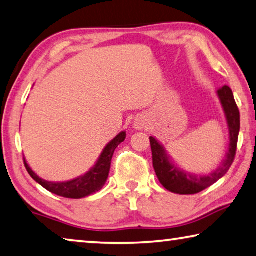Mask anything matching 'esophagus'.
Instances as JSON below:
<instances>
[{"label":"esophagus","instance_id":"obj_1","mask_svg":"<svg viewBox=\"0 0 256 256\" xmlns=\"http://www.w3.org/2000/svg\"><path fill=\"white\" fill-rule=\"evenodd\" d=\"M146 128V120L142 117H136L133 122V128L138 130V131H140V130H144Z\"/></svg>","mask_w":256,"mask_h":256}]
</instances>
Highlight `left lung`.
Segmentation results:
<instances>
[{
    "instance_id": "8db88e82",
    "label": "left lung",
    "mask_w": 256,
    "mask_h": 256,
    "mask_svg": "<svg viewBox=\"0 0 256 256\" xmlns=\"http://www.w3.org/2000/svg\"><path fill=\"white\" fill-rule=\"evenodd\" d=\"M216 96L220 100L221 107L228 128V150L221 164L210 173H192L184 171L174 163L163 144L155 136H150V146L152 152V166L158 180L168 192L179 194H194L200 192L220 180L229 171L234 160L237 149L239 130H240V116L237 108L234 93L229 86L218 88Z\"/></svg>"
}]
</instances>
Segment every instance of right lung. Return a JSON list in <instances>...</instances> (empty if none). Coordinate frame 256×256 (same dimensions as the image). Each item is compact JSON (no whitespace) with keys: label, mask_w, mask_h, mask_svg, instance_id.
<instances>
[{"label":"right lung","mask_w":256,"mask_h":256,"mask_svg":"<svg viewBox=\"0 0 256 256\" xmlns=\"http://www.w3.org/2000/svg\"><path fill=\"white\" fill-rule=\"evenodd\" d=\"M125 138H126V132L122 131L120 133H118L110 142L106 144V147L104 148L102 152L100 154L98 160L96 162L93 168L88 170L85 174H82V176L68 181L54 182L44 180L30 168V166L28 165L25 157H24V163H25L26 170L30 173V176L38 184L42 186L43 188H46L52 194H58V196L80 200V198L88 197L102 189V186L107 182L109 171H110L114 152L118 147V144L123 142Z\"/></svg>","instance_id":"obj_1"}]
</instances>
